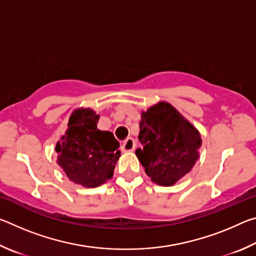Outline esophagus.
<instances>
[{"mask_svg": "<svg viewBox=\"0 0 256 256\" xmlns=\"http://www.w3.org/2000/svg\"><path fill=\"white\" fill-rule=\"evenodd\" d=\"M134 146H136V144H134V140L132 138H128L126 140H124L120 144V149L122 151H133Z\"/></svg>", "mask_w": 256, "mask_h": 256, "instance_id": "34e87169", "label": "esophagus"}]
</instances>
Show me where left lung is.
Masks as SVG:
<instances>
[{
	"label": "left lung",
	"instance_id": "8db88e82",
	"mask_svg": "<svg viewBox=\"0 0 256 256\" xmlns=\"http://www.w3.org/2000/svg\"><path fill=\"white\" fill-rule=\"evenodd\" d=\"M136 154L154 183L172 186L192 170L198 158L200 133L174 107L159 102L142 112Z\"/></svg>",
	"mask_w": 256,
	"mask_h": 256
}]
</instances>
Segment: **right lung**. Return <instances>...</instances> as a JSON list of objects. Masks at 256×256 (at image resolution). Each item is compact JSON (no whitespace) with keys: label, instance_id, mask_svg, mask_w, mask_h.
<instances>
[{"label":"right lung","instance_id":"add662e5","mask_svg":"<svg viewBox=\"0 0 256 256\" xmlns=\"http://www.w3.org/2000/svg\"><path fill=\"white\" fill-rule=\"evenodd\" d=\"M98 120L89 108L76 110L55 149L66 176L84 188H97L110 180L120 156V142L112 132L97 128Z\"/></svg>","mask_w":256,"mask_h":256}]
</instances>
